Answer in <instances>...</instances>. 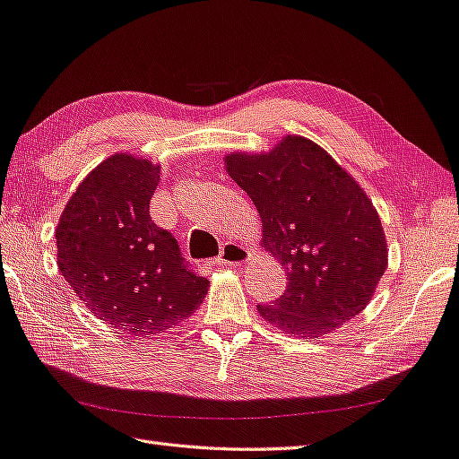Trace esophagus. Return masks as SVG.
Here are the masks:
<instances>
[{"label":"esophagus","instance_id":"esophagus-1","mask_svg":"<svg viewBox=\"0 0 459 459\" xmlns=\"http://www.w3.org/2000/svg\"><path fill=\"white\" fill-rule=\"evenodd\" d=\"M248 258H250V250L247 247H242L238 242H227L222 244V250L217 262L222 265H232V268H237V265L248 262Z\"/></svg>","mask_w":459,"mask_h":459}]
</instances>
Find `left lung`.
Wrapping results in <instances>:
<instances>
[{
  "mask_svg": "<svg viewBox=\"0 0 459 459\" xmlns=\"http://www.w3.org/2000/svg\"><path fill=\"white\" fill-rule=\"evenodd\" d=\"M229 176L262 219V248L287 272V290L258 313L287 334L318 338L364 311L387 270L377 211L325 148L287 134L270 152L225 156Z\"/></svg>",
  "mask_w": 459,
  "mask_h": 459,
  "instance_id": "1",
  "label": "left lung"
}]
</instances>
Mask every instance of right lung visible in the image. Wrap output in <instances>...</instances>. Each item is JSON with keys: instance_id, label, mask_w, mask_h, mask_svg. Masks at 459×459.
<instances>
[{"instance_id": "obj_1", "label": "right lung", "mask_w": 459, "mask_h": 459, "mask_svg": "<svg viewBox=\"0 0 459 459\" xmlns=\"http://www.w3.org/2000/svg\"><path fill=\"white\" fill-rule=\"evenodd\" d=\"M158 181V164L117 152L83 178L56 227L64 280L95 316L133 334L186 321L209 290L151 219Z\"/></svg>"}]
</instances>
